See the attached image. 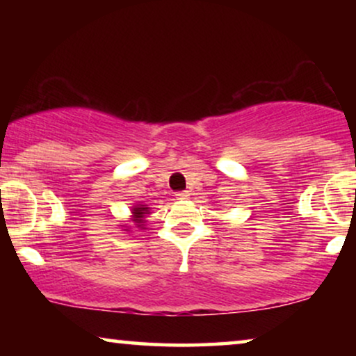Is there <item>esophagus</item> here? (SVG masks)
Instances as JSON below:
<instances>
[{
    "instance_id": "obj_1",
    "label": "esophagus",
    "mask_w": 356,
    "mask_h": 356,
    "mask_svg": "<svg viewBox=\"0 0 356 356\" xmlns=\"http://www.w3.org/2000/svg\"><path fill=\"white\" fill-rule=\"evenodd\" d=\"M175 196H177L178 201H186V199L189 197V193L188 191H181V193L175 194Z\"/></svg>"
}]
</instances>
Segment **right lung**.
I'll use <instances>...</instances> for the list:
<instances>
[{
  "label": "right lung",
  "mask_w": 356,
  "mask_h": 356,
  "mask_svg": "<svg viewBox=\"0 0 356 356\" xmlns=\"http://www.w3.org/2000/svg\"><path fill=\"white\" fill-rule=\"evenodd\" d=\"M150 213V207L145 206V204L143 202H138L136 206H133V209H131V220H128V223H133V225H136V228H139V230H145V217H147ZM121 228L126 233H133L131 232V225H120Z\"/></svg>",
  "instance_id": "add662e5"
}]
</instances>
